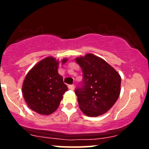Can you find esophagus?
I'll use <instances>...</instances> for the list:
<instances>
[{
    "mask_svg": "<svg viewBox=\"0 0 149 149\" xmlns=\"http://www.w3.org/2000/svg\"><path fill=\"white\" fill-rule=\"evenodd\" d=\"M68 88L69 89H70V90H73L75 88V86L74 85H68Z\"/></svg>",
    "mask_w": 149,
    "mask_h": 149,
    "instance_id": "obj_1",
    "label": "esophagus"
}]
</instances>
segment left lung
Returning <instances> with one entry per match:
<instances>
[{"instance_id": "obj_1", "label": "left lung", "mask_w": 149, "mask_h": 149, "mask_svg": "<svg viewBox=\"0 0 149 149\" xmlns=\"http://www.w3.org/2000/svg\"><path fill=\"white\" fill-rule=\"evenodd\" d=\"M81 68L83 80L75 90L81 110L88 117H97L107 112L120 93L119 73L102 58L86 54L76 58Z\"/></svg>"}]
</instances>
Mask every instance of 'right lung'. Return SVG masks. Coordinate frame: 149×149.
I'll use <instances>...</instances> for the list:
<instances>
[{
  "instance_id": "right-lung-1",
  "label": "right lung",
  "mask_w": 149,
  "mask_h": 149,
  "mask_svg": "<svg viewBox=\"0 0 149 149\" xmlns=\"http://www.w3.org/2000/svg\"><path fill=\"white\" fill-rule=\"evenodd\" d=\"M67 59L62 61L65 63ZM59 61L52 57L42 60L29 71L22 93L29 107L40 115H48L58 109L63 94L68 90L58 73Z\"/></svg>"
}]
</instances>
